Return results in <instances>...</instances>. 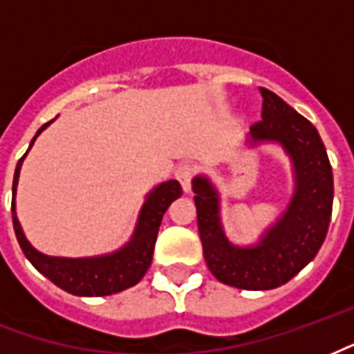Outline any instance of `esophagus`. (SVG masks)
Returning <instances> with one entry per match:
<instances>
[{"label":"esophagus","instance_id":"obj_1","mask_svg":"<svg viewBox=\"0 0 354 354\" xmlns=\"http://www.w3.org/2000/svg\"><path fill=\"white\" fill-rule=\"evenodd\" d=\"M193 174H195V170H193V167H189V165H182V167L176 170V180L182 184V189H184L185 193H189L191 191Z\"/></svg>","mask_w":354,"mask_h":354}]
</instances>
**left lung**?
I'll use <instances>...</instances> for the list:
<instances>
[{
  "label": "left lung",
  "instance_id": "1",
  "mask_svg": "<svg viewBox=\"0 0 354 354\" xmlns=\"http://www.w3.org/2000/svg\"><path fill=\"white\" fill-rule=\"evenodd\" d=\"M263 120L245 137L250 148L277 144L289 157L292 197L255 243L230 242L221 221V195L206 174L193 178L203 253L214 276L245 290H268L295 277L321 250L334 201L332 167L317 129L274 91L261 88Z\"/></svg>",
  "mask_w": 354,
  "mask_h": 354
}]
</instances>
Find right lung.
Listing matches in <instances>:
<instances>
[{
	"mask_svg": "<svg viewBox=\"0 0 354 354\" xmlns=\"http://www.w3.org/2000/svg\"><path fill=\"white\" fill-rule=\"evenodd\" d=\"M52 122L44 124L37 131V135L30 142L28 151L31 150L39 135ZM28 151L17 163L15 180H12V225H15L17 240L26 259L44 277H48L52 283L75 297H109V295L137 285L150 268L157 232H159V225H161L165 212L182 195L180 182L167 180L163 184L156 185L146 195L142 208L138 212L133 234L122 248L111 253H103V255H93V257H52V255H44L31 245L30 240L24 234L22 225L17 216L18 178H20V169Z\"/></svg>",
	"mask_w": 354,
	"mask_h": 354,
	"instance_id": "1",
	"label": "right lung"
}]
</instances>
